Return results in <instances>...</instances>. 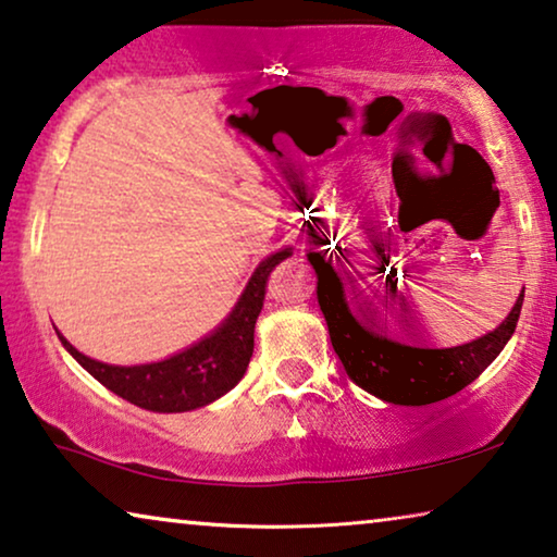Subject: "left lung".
<instances>
[{"instance_id": "8db88e82", "label": "left lung", "mask_w": 557, "mask_h": 557, "mask_svg": "<svg viewBox=\"0 0 557 557\" xmlns=\"http://www.w3.org/2000/svg\"><path fill=\"white\" fill-rule=\"evenodd\" d=\"M308 260L318 272V302L343 368L350 381L388 404L426 406L459 394L499 356L520 320L524 289L503 325L482 338L457 348L404 346L371 331L363 320V312L373 305L388 308L396 295L394 275H383L386 270L379 268V275L348 300L333 260L320 252H310Z\"/></svg>"}]
</instances>
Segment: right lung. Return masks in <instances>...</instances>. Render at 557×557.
<instances>
[{
	"label": "right lung",
	"instance_id": "right-lung-1",
	"mask_svg": "<svg viewBox=\"0 0 557 557\" xmlns=\"http://www.w3.org/2000/svg\"><path fill=\"white\" fill-rule=\"evenodd\" d=\"M287 257L289 249L268 257L249 280L245 295L239 297L237 308L224 320V325L209 338L199 341L197 346L161 360V363L108 366L83 356L60 333L58 335L62 346L73 354L92 379H98L125 401L161 413L199 409V406H207L224 396L245 375L255 350V323L262 312L264 295H268V280L272 270Z\"/></svg>",
	"mask_w": 557,
	"mask_h": 557
}]
</instances>
